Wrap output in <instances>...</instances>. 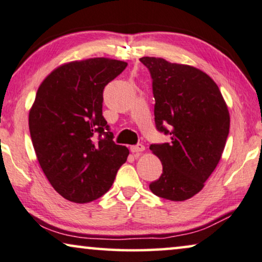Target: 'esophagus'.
<instances>
[{
	"instance_id": "obj_1",
	"label": "esophagus",
	"mask_w": 262,
	"mask_h": 262,
	"mask_svg": "<svg viewBox=\"0 0 262 262\" xmlns=\"http://www.w3.org/2000/svg\"><path fill=\"white\" fill-rule=\"evenodd\" d=\"M143 150H144V146H143V144H141V143H139V144H136V146H132L130 147V151L134 155H136V156H139L140 154L142 153Z\"/></svg>"
}]
</instances>
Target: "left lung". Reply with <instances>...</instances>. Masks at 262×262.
<instances>
[{
	"label": "left lung",
	"instance_id": "obj_1",
	"mask_svg": "<svg viewBox=\"0 0 262 262\" xmlns=\"http://www.w3.org/2000/svg\"><path fill=\"white\" fill-rule=\"evenodd\" d=\"M140 61L153 80L156 128L170 136L169 143L150 144L162 174L149 188L160 198L185 201L204 188L220 161L231 122L227 104L200 69L161 57Z\"/></svg>",
	"mask_w": 262,
	"mask_h": 262
}]
</instances>
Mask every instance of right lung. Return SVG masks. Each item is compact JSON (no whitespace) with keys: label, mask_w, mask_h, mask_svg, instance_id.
Returning <instances> with one entry per match:
<instances>
[{"label":"right lung","mask_w":262,"mask_h":262,"mask_svg":"<svg viewBox=\"0 0 262 262\" xmlns=\"http://www.w3.org/2000/svg\"><path fill=\"white\" fill-rule=\"evenodd\" d=\"M126 67L106 57L68 62L37 89L29 112L31 141L50 185L69 201L87 204L102 196L127 161L129 150L113 141L102 115L103 89Z\"/></svg>","instance_id":"right-lung-1"}]
</instances>
